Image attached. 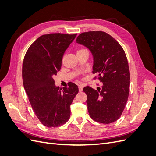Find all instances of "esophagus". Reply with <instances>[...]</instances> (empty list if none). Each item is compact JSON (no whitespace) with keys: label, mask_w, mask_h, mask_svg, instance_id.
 Here are the masks:
<instances>
[{"label":"esophagus","mask_w":156,"mask_h":156,"mask_svg":"<svg viewBox=\"0 0 156 156\" xmlns=\"http://www.w3.org/2000/svg\"><path fill=\"white\" fill-rule=\"evenodd\" d=\"M83 87L82 84H79V92H82L83 91Z\"/></svg>","instance_id":"esophagus-1"}]
</instances>
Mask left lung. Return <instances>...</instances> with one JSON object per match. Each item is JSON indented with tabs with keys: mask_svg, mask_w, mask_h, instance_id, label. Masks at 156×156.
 <instances>
[{
	"mask_svg": "<svg viewBox=\"0 0 156 156\" xmlns=\"http://www.w3.org/2000/svg\"><path fill=\"white\" fill-rule=\"evenodd\" d=\"M76 42L91 52L93 73L102 83L97 90L83 88L90 116L102 124L114 122L120 117L129 96L130 73L125 52L115 39L102 31L81 33Z\"/></svg>",
	"mask_w": 156,
	"mask_h": 156,
	"instance_id": "8db88e82",
	"label": "left lung"
}]
</instances>
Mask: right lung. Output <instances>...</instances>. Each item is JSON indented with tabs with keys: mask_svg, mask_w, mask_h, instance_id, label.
<instances>
[{
	"mask_svg": "<svg viewBox=\"0 0 156 156\" xmlns=\"http://www.w3.org/2000/svg\"><path fill=\"white\" fill-rule=\"evenodd\" d=\"M77 34L55 33L41 36L28 49L23 63V81L35 115L46 127L67 122L70 105L79 92L76 84L56 87L53 75L59 72L65 51Z\"/></svg>",
	"mask_w": 156,
	"mask_h": 156,
	"instance_id": "add662e5",
	"label": "right lung"
}]
</instances>
